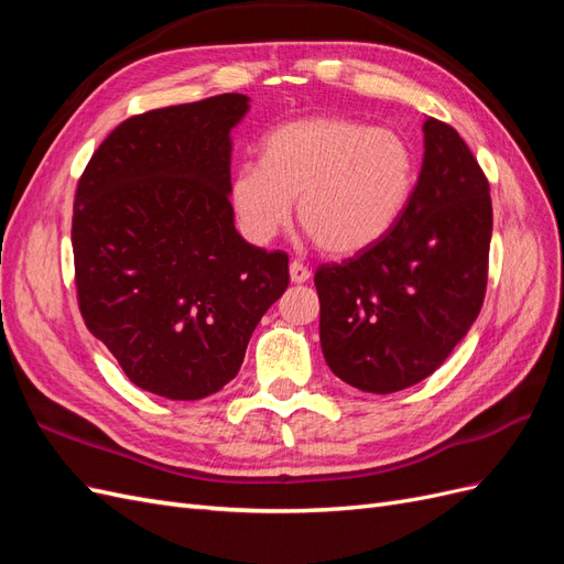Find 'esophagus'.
I'll return each mask as SVG.
<instances>
[{
    "label": "esophagus",
    "instance_id": "esophagus-1",
    "mask_svg": "<svg viewBox=\"0 0 564 564\" xmlns=\"http://www.w3.org/2000/svg\"><path fill=\"white\" fill-rule=\"evenodd\" d=\"M289 278H292L294 284H303V282L311 280V270L299 261H292V265H289Z\"/></svg>",
    "mask_w": 564,
    "mask_h": 564
}]
</instances>
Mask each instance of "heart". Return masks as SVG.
<instances>
[{"label": "heart", "instance_id": "b5f03b06", "mask_svg": "<svg viewBox=\"0 0 564 564\" xmlns=\"http://www.w3.org/2000/svg\"><path fill=\"white\" fill-rule=\"evenodd\" d=\"M416 183L414 152L398 131L346 117H305L272 129L261 162L230 181L240 230L265 245L292 218L319 249L355 253L379 242L402 216Z\"/></svg>", "mask_w": 564, "mask_h": 564}]
</instances>
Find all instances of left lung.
I'll use <instances>...</instances> for the list:
<instances>
[{"instance_id":"obj_1","label":"left lung","mask_w":564,"mask_h":564,"mask_svg":"<svg viewBox=\"0 0 564 564\" xmlns=\"http://www.w3.org/2000/svg\"><path fill=\"white\" fill-rule=\"evenodd\" d=\"M423 166L379 242L315 272L319 344L340 381L388 395L447 360L480 315L491 242L489 183L449 124H423Z\"/></svg>"}]
</instances>
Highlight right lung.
I'll list each match as a JSON object with an SVG mask.
<instances>
[{"mask_svg":"<svg viewBox=\"0 0 564 564\" xmlns=\"http://www.w3.org/2000/svg\"><path fill=\"white\" fill-rule=\"evenodd\" d=\"M245 94L124 119L77 183L79 313L131 383L202 400L237 377L289 256L249 245L230 204V131Z\"/></svg>","mask_w":564,"mask_h":564,"instance_id":"right-lung-1","label":"right lung"}]
</instances>
